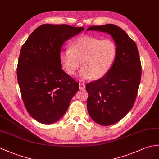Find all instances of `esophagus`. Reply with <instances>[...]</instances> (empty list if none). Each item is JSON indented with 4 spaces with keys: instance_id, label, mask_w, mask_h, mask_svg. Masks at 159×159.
<instances>
[{
    "instance_id": "34e87169",
    "label": "esophagus",
    "mask_w": 159,
    "mask_h": 159,
    "mask_svg": "<svg viewBox=\"0 0 159 159\" xmlns=\"http://www.w3.org/2000/svg\"><path fill=\"white\" fill-rule=\"evenodd\" d=\"M79 88L81 90L84 89H85V84L83 83H79Z\"/></svg>"
}]
</instances>
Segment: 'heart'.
I'll use <instances>...</instances> for the list:
<instances>
[{"label":"heart","mask_w":159,"mask_h":159,"mask_svg":"<svg viewBox=\"0 0 159 159\" xmlns=\"http://www.w3.org/2000/svg\"><path fill=\"white\" fill-rule=\"evenodd\" d=\"M116 55L117 47L114 40L81 36L72 40L70 49L61 51L60 59L69 75H75L82 62L83 79H99L111 70Z\"/></svg>","instance_id":"heart-1"}]
</instances>
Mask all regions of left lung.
I'll use <instances>...</instances> for the list:
<instances>
[{"label":"left lung","mask_w":159,"mask_h":159,"mask_svg":"<svg viewBox=\"0 0 159 159\" xmlns=\"http://www.w3.org/2000/svg\"><path fill=\"white\" fill-rule=\"evenodd\" d=\"M87 30L108 33L117 47L116 60L109 72L86 84L89 114L97 123L108 126L120 120L134 106L141 80V61L136 43L120 27L92 25Z\"/></svg>","instance_id":"8db88e82"}]
</instances>
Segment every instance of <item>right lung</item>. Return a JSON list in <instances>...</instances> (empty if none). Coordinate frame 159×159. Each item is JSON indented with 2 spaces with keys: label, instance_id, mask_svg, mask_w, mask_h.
<instances>
[{
  "label": "right lung",
  "instance_id": "obj_1",
  "mask_svg": "<svg viewBox=\"0 0 159 159\" xmlns=\"http://www.w3.org/2000/svg\"><path fill=\"white\" fill-rule=\"evenodd\" d=\"M83 30L67 24H43L21 47L18 84L28 112L40 123L60 120L79 90V83L62 70L60 54L66 40Z\"/></svg>",
  "mask_w": 159,
  "mask_h": 159
}]
</instances>
